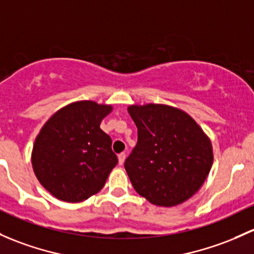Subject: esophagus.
<instances>
[{
  "instance_id": "1",
  "label": "esophagus",
  "mask_w": 254,
  "mask_h": 254,
  "mask_svg": "<svg viewBox=\"0 0 254 254\" xmlns=\"http://www.w3.org/2000/svg\"><path fill=\"white\" fill-rule=\"evenodd\" d=\"M125 158H127V156H125V153H120V154H119V156H118V163H119V165L124 164Z\"/></svg>"
}]
</instances>
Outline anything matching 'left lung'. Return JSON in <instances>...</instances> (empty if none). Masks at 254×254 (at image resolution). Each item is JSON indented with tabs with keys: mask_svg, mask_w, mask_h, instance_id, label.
Instances as JSON below:
<instances>
[{
	"mask_svg": "<svg viewBox=\"0 0 254 254\" xmlns=\"http://www.w3.org/2000/svg\"><path fill=\"white\" fill-rule=\"evenodd\" d=\"M137 145L125 161L135 191L152 204L174 207L201 189L213 164L210 138L190 114L162 103L131 105Z\"/></svg>",
	"mask_w": 254,
	"mask_h": 254,
	"instance_id": "1",
	"label": "left lung"
}]
</instances>
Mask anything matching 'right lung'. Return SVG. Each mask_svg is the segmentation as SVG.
I'll return each instance as SVG.
<instances>
[{
  "instance_id": "add662e5",
  "label": "right lung",
  "mask_w": 254,
  "mask_h": 254,
  "mask_svg": "<svg viewBox=\"0 0 254 254\" xmlns=\"http://www.w3.org/2000/svg\"><path fill=\"white\" fill-rule=\"evenodd\" d=\"M112 105L76 101L44 124L31 152L39 183L63 202L78 203L96 194L118 163L112 140L100 127Z\"/></svg>"
}]
</instances>
